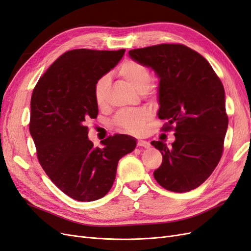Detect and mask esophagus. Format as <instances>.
Segmentation results:
<instances>
[{
	"label": "esophagus",
	"instance_id": "1",
	"mask_svg": "<svg viewBox=\"0 0 251 251\" xmlns=\"http://www.w3.org/2000/svg\"><path fill=\"white\" fill-rule=\"evenodd\" d=\"M150 142L146 141V140H138L137 141V147H141V148H150Z\"/></svg>",
	"mask_w": 251,
	"mask_h": 251
}]
</instances>
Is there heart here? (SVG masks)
I'll use <instances>...</instances> for the list:
<instances>
[{"instance_id": "1", "label": "heart", "mask_w": 251, "mask_h": 251, "mask_svg": "<svg viewBox=\"0 0 251 251\" xmlns=\"http://www.w3.org/2000/svg\"><path fill=\"white\" fill-rule=\"evenodd\" d=\"M118 75L139 93H146L151 81V74L149 68L133 59H127L120 65ZM110 82L109 75L103 74L94 83V100L100 107H102L107 100ZM148 117L149 113L147 111H121L117 114L115 124L126 131L138 132Z\"/></svg>"}]
</instances>
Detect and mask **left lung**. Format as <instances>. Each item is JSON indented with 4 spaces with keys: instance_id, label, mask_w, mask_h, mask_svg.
Wrapping results in <instances>:
<instances>
[{
    "instance_id": "1",
    "label": "left lung",
    "mask_w": 251,
    "mask_h": 251,
    "mask_svg": "<svg viewBox=\"0 0 251 251\" xmlns=\"http://www.w3.org/2000/svg\"><path fill=\"white\" fill-rule=\"evenodd\" d=\"M133 60L153 69L159 78L158 117L168 121L175 141L151 144L162 154L156 181L175 193L200 186L218 165L228 126L225 92L209 63L180 44H161L128 51Z\"/></svg>"
}]
</instances>
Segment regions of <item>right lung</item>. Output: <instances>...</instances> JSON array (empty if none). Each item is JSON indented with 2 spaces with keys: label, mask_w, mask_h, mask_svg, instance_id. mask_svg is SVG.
<instances>
[{
  "label": "right lung",
  "mask_w": 251,
  "mask_h": 251,
  "mask_svg": "<svg viewBox=\"0 0 251 251\" xmlns=\"http://www.w3.org/2000/svg\"><path fill=\"white\" fill-rule=\"evenodd\" d=\"M126 50L67 51L37 81L29 131L47 176L70 198L91 202L109 193L119 159L136 148L128 135H114L95 148L86 120L96 118L94 83L115 67Z\"/></svg>",
  "instance_id": "right-lung-1"
}]
</instances>
